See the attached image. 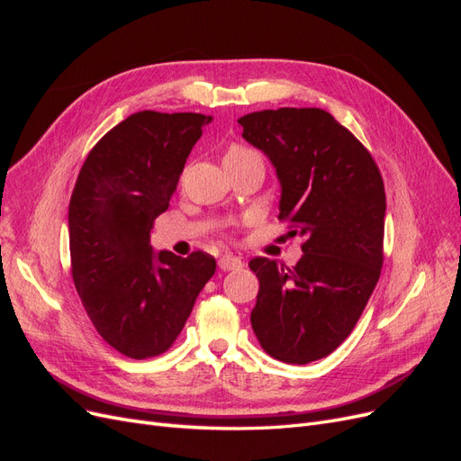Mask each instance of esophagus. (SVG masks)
Instances as JSON below:
<instances>
[{
  "label": "esophagus",
  "mask_w": 461,
  "mask_h": 461,
  "mask_svg": "<svg viewBox=\"0 0 461 461\" xmlns=\"http://www.w3.org/2000/svg\"><path fill=\"white\" fill-rule=\"evenodd\" d=\"M242 267V259L236 258L232 254H222L219 258V269L222 271H234V269H240Z\"/></svg>",
  "instance_id": "obj_1"
}]
</instances>
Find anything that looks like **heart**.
<instances>
[{
    "label": "heart",
    "instance_id": "b5f03b06",
    "mask_svg": "<svg viewBox=\"0 0 461 461\" xmlns=\"http://www.w3.org/2000/svg\"><path fill=\"white\" fill-rule=\"evenodd\" d=\"M248 153H256V151L248 149V148H242V146H230L225 158H242V156H248Z\"/></svg>",
    "mask_w": 461,
    "mask_h": 461
}]
</instances>
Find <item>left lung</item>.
<instances>
[{
	"label": "left lung",
	"instance_id": "1",
	"mask_svg": "<svg viewBox=\"0 0 461 461\" xmlns=\"http://www.w3.org/2000/svg\"><path fill=\"white\" fill-rule=\"evenodd\" d=\"M239 122L281 180L278 219L303 239L294 267L249 261L259 278L249 321L265 352L303 366L348 339L379 281L383 176L366 146L319 107L265 109Z\"/></svg>",
	"mask_w": 461,
	"mask_h": 461
}]
</instances>
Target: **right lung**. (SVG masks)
<instances>
[{
	"instance_id": "1",
	"label": "right lung",
	"mask_w": 461,
	"mask_h": 461,
	"mask_svg": "<svg viewBox=\"0 0 461 461\" xmlns=\"http://www.w3.org/2000/svg\"><path fill=\"white\" fill-rule=\"evenodd\" d=\"M207 122L202 113L158 111L121 121L88 153L68 203L82 305L100 337L132 359L169 350L217 267L205 252L180 258L149 246Z\"/></svg>"
}]
</instances>
